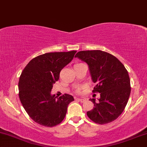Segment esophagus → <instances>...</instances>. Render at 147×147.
<instances>
[{
    "label": "esophagus",
    "mask_w": 147,
    "mask_h": 147,
    "mask_svg": "<svg viewBox=\"0 0 147 147\" xmlns=\"http://www.w3.org/2000/svg\"><path fill=\"white\" fill-rule=\"evenodd\" d=\"M76 100H78L79 101H80L81 103H83V102H84V101H85V99H81V98H76Z\"/></svg>",
    "instance_id": "esophagus-1"
}]
</instances>
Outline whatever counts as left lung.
Segmentation results:
<instances>
[{"instance_id":"8db88e82","label":"left lung","mask_w":147,"mask_h":147,"mask_svg":"<svg viewBox=\"0 0 147 147\" xmlns=\"http://www.w3.org/2000/svg\"><path fill=\"white\" fill-rule=\"evenodd\" d=\"M88 65L92 80L96 83L93 92L100 98L87 112L88 118L98 124L109 123L121 115L127 104L131 86L129 74L123 65L115 56L101 50L80 51L76 54Z\"/></svg>"}]
</instances>
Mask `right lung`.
I'll use <instances>...</instances> for the list:
<instances>
[{
    "label": "right lung",
    "instance_id": "add662e5",
    "mask_svg": "<svg viewBox=\"0 0 147 147\" xmlns=\"http://www.w3.org/2000/svg\"><path fill=\"white\" fill-rule=\"evenodd\" d=\"M76 51L50 52L32 59L20 77L19 97L22 106L35 122L43 126L61 123L66 115L73 96L65 94L59 98L52 95L53 84L61 71L74 59Z\"/></svg>",
    "mask_w": 147,
    "mask_h": 147
}]
</instances>
